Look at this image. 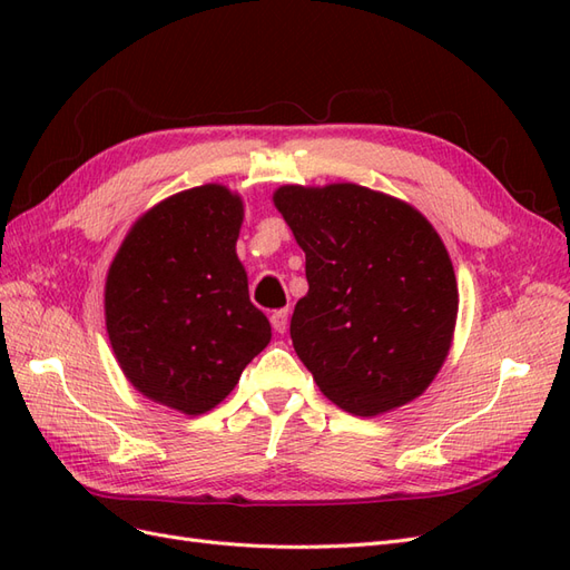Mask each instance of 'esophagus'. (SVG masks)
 <instances>
[{
  "instance_id": "esophagus-1",
  "label": "esophagus",
  "mask_w": 570,
  "mask_h": 570,
  "mask_svg": "<svg viewBox=\"0 0 570 570\" xmlns=\"http://www.w3.org/2000/svg\"><path fill=\"white\" fill-rule=\"evenodd\" d=\"M287 321H289L287 318V308H278V312L271 314V325H273L275 333L283 335L287 331Z\"/></svg>"
}]
</instances>
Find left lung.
<instances>
[{
    "label": "left lung",
    "instance_id": "1",
    "mask_svg": "<svg viewBox=\"0 0 570 570\" xmlns=\"http://www.w3.org/2000/svg\"><path fill=\"white\" fill-rule=\"evenodd\" d=\"M273 204L306 254L289 337L321 392L354 416L416 400L452 347L459 289L438 230L354 183L283 185Z\"/></svg>",
    "mask_w": 570,
    "mask_h": 570
}]
</instances>
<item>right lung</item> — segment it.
I'll use <instances>...</instances> for the list:
<instances>
[{
    "instance_id": "1",
    "label": "right lung",
    "mask_w": 570,
    "mask_h": 570,
    "mask_svg": "<svg viewBox=\"0 0 570 570\" xmlns=\"http://www.w3.org/2000/svg\"><path fill=\"white\" fill-rule=\"evenodd\" d=\"M243 199L185 189L135 220L105 287L107 333L137 392L187 416L212 411L271 342L235 243Z\"/></svg>"
}]
</instances>
